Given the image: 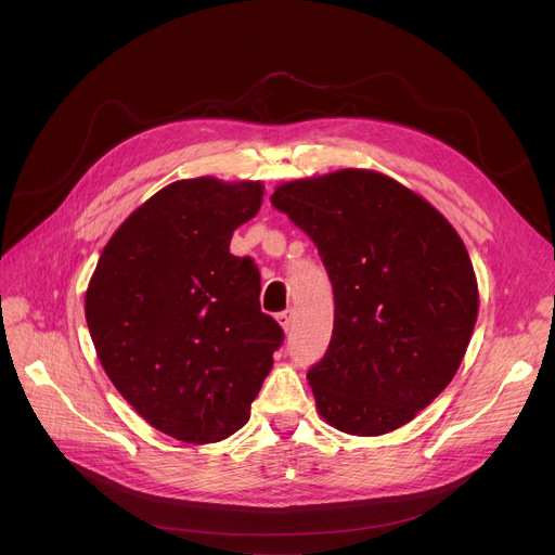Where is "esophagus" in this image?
Listing matches in <instances>:
<instances>
[{
	"label": "esophagus",
	"mask_w": 555,
	"mask_h": 555,
	"mask_svg": "<svg viewBox=\"0 0 555 555\" xmlns=\"http://www.w3.org/2000/svg\"><path fill=\"white\" fill-rule=\"evenodd\" d=\"M276 322L281 324V328L287 333L289 326H293V310H283L276 314Z\"/></svg>",
	"instance_id": "34e87169"
}]
</instances>
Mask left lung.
Here are the masks:
<instances>
[{"instance_id":"left-lung-1","label":"left lung","mask_w":555,"mask_h":555,"mask_svg":"<svg viewBox=\"0 0 555 555\" xmlns=\"http://www.w3.org/2000/svg\"><path fill=\"white\" fill-rule=\"evenodd\" d=\"M272 204L312 238L333 283V339L308 371L319 416L353 436L414 421L452 383L477 324V276L456 229L364 168L279 184Z\"/></svg>"}]
</instances>
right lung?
Here are the masks:
<instances>
[{
	"label": "right lung",
	"instance_id": "right-lung-1",
	"mask_svg": "<svg viewBox=\"0 0 555 555\" xmlns=\"http://www.w3.org/2000/svg\"><path fill=\"white\" fill-rule=\"evenodd\" d=\"M260 204V182H172L114 231L87 285V328L112 385L184 443H218L249 421L283 341L260 312L254 260L229 254Z\"/></svg>",
	"mask_w": 555,
	"mask_h": 555
}]
</instances>
